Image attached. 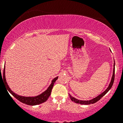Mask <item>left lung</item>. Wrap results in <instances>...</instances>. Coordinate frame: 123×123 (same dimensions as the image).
<instances>
[{"label": "left lung", "instance_id": "obj_1", "mask_svg": "<svg viewBox=\"0 0 123 123\" xmlns=\"http://www.w3.org/2000/svg\"><path fill=\"white\" fill-rule=\"evenodd\" d=\"M115 63H114L113 73V75H112V77H111V83H110V84H109V85L108 87L106 88V90L105 91H104V92H103L102 94H101L100 95L97 96V97H95V98H93L92 99L89 100V101H81V100H79V99H76L75 98H74V97H73L72 96L70 95V94H69V95L70 98L71 99L72 101L73 102L77 103V104H81V105H90V104H94V103L97 102V101H98L100 99L102 98V97H104V96L105 95V94H106V93L108 92L110 90H111V87H112L113 84L114 80H115Z\"/></svg>", "mask_w": 123, "mask_h": 123}]
</instances>
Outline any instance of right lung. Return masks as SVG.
Masks as SVG:
<instances>
[{
    "label": "right lung",
    "instance_id": "obj_1",
    "mask_svg": "<svg viewBox=\"0 0 123 123\" xmlns=\"http://www.w3.org/2000/svg\"><path fill=\"white\" fill-rule=\"evenodd\" d=\"M57 79L58 77L52 80V82L51 83L50 86L49 87V88H48L44 92L42 93V94H40L39 95L36 96V97H23V96L18 95L17 94H15V93L12 91V90L9 88L7 83L6 82V80L5 66V68H4L3 69V81L6 83V88L7 90V91L10 93L13 97H14L15 98L17 99L18 101H19L20 102L28 105H36L46 102V101L48 99V98H49L50 95H51V90L54 86V84L55 81Z\"/></svg>",
    "mask_w": 123,
    "mask_h": 123
}]
</instances>
